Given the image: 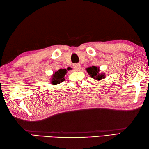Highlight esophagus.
<instances>
[{"label": "esophagus", "mask_w": 149, "mask_h": 149, "mask_svg": "<svg viewBox=\"0 0 149 149\" xmlns=\"http://www.w3.org/2000/svg\"><path fill=\"white\" fill-rule=\"evenodd\" d=\"M74 68H75V70H79L81 68V65L80 64H79V63H76V64L74 65Z\"/></svg>", "instance_id": "34e87169"}]
</instances>
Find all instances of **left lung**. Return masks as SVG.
<instances>
[{
	"label": "left lung",
	"instance_id": "1",
	"mask_svg": "<svg viewBox=\"0 0 149 149\" xmlns=\"http://www.w3.org/2000/svg\"><path fill=\"white\" fill-rule=\"evenodd\" d=\"M86 70L88 74L90 75V76L93 78L94 79L100 80L101 79H104V77H105V75L104 74H99V69L97 66H92V67H89L86 68Z\"/></svg>",
	"mask_w": 149,
	"mask_h": 149
}]
</instances>
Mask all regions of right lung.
<instances>
[{"instance_id": "add662e5", "label": "right lung", "mask_w": 149, "mask_h": 149, "mask_svg": "<svg viewBox=\"0 0 149 149\" xmlns=\"http://www.w3.org/2000/svg\"><path fill=\"white\" fill-rule=\"evenodd\" d=\"M67 73L66 69H59L52 75L51 83L52 84H58L65 81V75Z\"/></svg>"}]
</instances>
